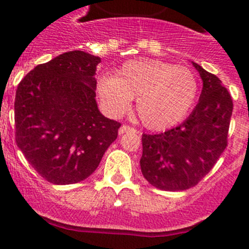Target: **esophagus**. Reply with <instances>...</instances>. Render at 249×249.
Here are the masks:
<instances>
[{
	"mask_svg": "<svg viewBox=\"0 0 249 249\" xmlns=\"http://www.w3.org/2000/svg\"><path fill=\"white\" fill-rule=\"evenodd\" d=\"M118 132H120V135H123V133H128V132H137V131H136L133 127L128 126V124H122Z\"/></svg>",
	"mask_w": 249,
	"mask_h": 249,
	"instance_id": "34e87169",
	"label": "esophagus"
}]
</instances>
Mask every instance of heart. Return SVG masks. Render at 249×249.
Segmentation results:
<instances>
[{"instance_id": "1", "label": "heart", "mask_w": 249, "mask_h": 249, "mask_svg": "<svg viewBox=\"0 0 249 249\" xmlns=\"http://www.w3.org/2000/svg\"><path fill=\"white\" fill-rule=\"evenodd\" d=\"M96 91L106 112L113 117L126 113L137 98V114L143 126L155 131L181 122L198 93L190 70L156 59H132L123 63L116 77L102 76Z\"/></svg>"}]
</instances>
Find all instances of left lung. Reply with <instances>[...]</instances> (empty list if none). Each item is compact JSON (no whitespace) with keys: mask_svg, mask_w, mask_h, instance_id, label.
Instances as JSON below:
<instances>
[{"mask_svg":"<svg viewBox=\"0 0 249 249\" xmlns=\"http://www.w3.org/2000/svg\"><path fill=\"white\" fill-rule=\"evenodd\" d=\"M203 89L190 117L175 128L142 135L141 171L162 191H184L210 173L227 147L233 101L214 74L193 62Z\"/></svg>","mask_w":249,"mask_h":249,"instance_id":"left-lung-1","label":"left lung"}]
</instances>
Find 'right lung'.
I'll return each instance as SVG.
<instances>
[{
    "mask_svg": "<svg viewBox=\"0 0 249 249\" xmlns=\"http://www.w3.org/2000/svg\"><path fill=\"white\" fill-rule=\"evenodd\" d=\"M100 57L70 51L38 65L19 82L15 100L16 143L46 181L72 184L92 175L121 123L96 102Z\"/></svg>",
    "mask_w": 249,
    "mask_h": 249,
    "instance_id": "obj_1",
    "label": "right lung"
}]
</instances>
